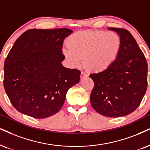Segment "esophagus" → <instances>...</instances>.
<instances>
[{"label": "esophagus", "instance_id": "obj_1", "mask_svg": "<svg viewBox=\"0 0 150 150\" xmlns=\"http://www.w3.org/2000/svg\"><path fill=\"white\" fill-rule=\"evenodd\" d=\"M88 74H87L86 73V72H84V71H81V79H83V78H85V77H87L88 76Z\"/></svg>", "mask_w": 150, "mask_h": 150}]
</instances>
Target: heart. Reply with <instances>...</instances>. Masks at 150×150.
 <instances>
[{
    "mask_svg": "<svg viewBox=\"0 0 150 150\" xmlns=\"http://www.w3.org/2000/svg\"><path fill=\"white\" fill-rule=\"evenodd\" d=\"M63 53L69 63L79 66L84 58V65L90 71L108 69L117 58L122 47L121 38L115 32L79 31L70 37Z\"/></svg>",
    "mask_w": 150,
    "mask_h": 150,
    "instance_id": "b5f03b06",
    "label": "heart"
}]
</instances>
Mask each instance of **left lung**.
<instances>
[{"mask_svg":"<svg viewBox=\"0 0 150 150\" xmlns=\"http://www.w3.org/2000/svg\"><path fill=\"white\" fill-rule=\"evenodd\" d=\"M120 36L117 58L108 69L91 74L95 83L90 95L93 108L102 115L118 117L139 106L147 87V63L136 40L126 29L108 28Z\"/></svg>","mask_w":150,"mask_h":150,"instance_id":"obj_1","label":"left lung"}]
</instances>
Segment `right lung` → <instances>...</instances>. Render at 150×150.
I'll use <instances>...</instances> for the list:
<instances>
[{
    "label": "right lung",
    "mask_w": 150,
    "mask_h": 150,
    "mask_svg": "<svg viewBox=\"0 0 150 150\" xmlns=\"http://www.w3.org/2000/svg\"><path fill=\"white\" fill-rule=\"evenodd\" d=\"M68 28L30 29L18 38L4 63L3 85L18 112L38 119L58 112L66 94L80 81L81 71L62 65Z\"/></svg>",
    "instance_id": "right-lung-1"
}]
</instances>
